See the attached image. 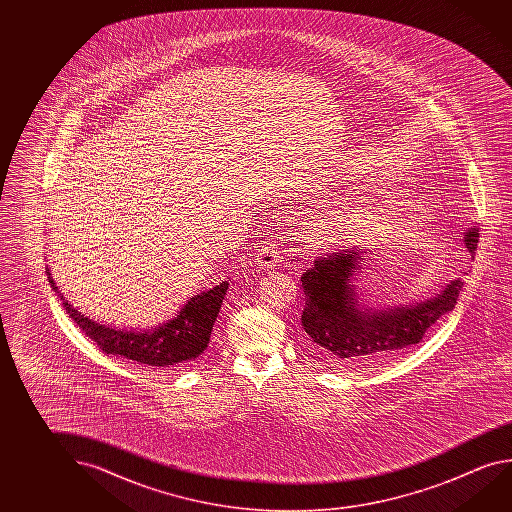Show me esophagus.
<instances>
[{
  "mask_svg": "<svg viewBox=\"0 0 512 512\" xmlns=\"http://www.w3.org/2000/svg\"><path fill=\"white\" fill-rule=\"evenodd\" d=\"M255 262L259 264L262 269H275L280 262V255H278L277 248L273 244H264L257 252V259Z\"/></svg>",
  "mask_w": 512,
  "mask_h": 512,
  "instance_id": "34e87169",
  "label": "esophagus"
}]
</instances>
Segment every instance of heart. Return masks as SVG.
Returning <instances> with one entry per match:
<instances>
[{"instance_id": "b5f03b06", "label": "heart", "mask_w": 512, "mask_h": 512, "mask_svg": "<svg viewBox=\"0 0 512 512\" xmlns=\"http://www.w3.org/2000/svg\"><path fill=\"white\" fill-rule=\"evenodd\" d=\"M359 223V216L353 212V210H343V212H337L336 218L330 221L328 228L339 237H346V235L353 234L355 228Z\"/></svg>"}]
</instances>
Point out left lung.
I'll return each instance as SVG.
<instances>
[{
  "mask_svg": "<svg viewBox=\"0 0 512 512\" xmlns=\"http://www.w3.org/2000/svg\"><path fill=\"white\" fill-rule=\"evenodd\" d=\"M477 243L478 230L470 228L464 244L471 257H475ZM364 255L359 248L330 253L314 260V266L302 275L305 350L316 361L334 366L386 361L418 344L457 303L464 285L461 278L425 302L371 307L357 289Z\"/></svg>",
  "mask_w": 512,
  "mask_h": 512,
  "instance_id": "1",
  "label": "left lung"
}]
</instances>
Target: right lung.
Segmentation results:
<instances>
[{"mask_svg":"<svg viewBox=\"0 0 512 512\" xmlns=\"http://www.w3.org/2000/svg\"><path fill=\"white\" fill-rule=\"evenodd\" d=\"M46 275L51 289L59 294L69 318L75 321L76 327L82 328L85 336L98 344L101 352L134 361L144 368L162 371L187 366L207 350L212 325L218 318L228 289V282L225 280L209 291L189 298L184 307L176 312L175 318L168 319L157 327L135 330L109 327L85 316L60 293L48 266Z\"/></svg>","mask_w":512,"mask_h":512,"instance_id":"1","label":"right lung"}]
</instances>
